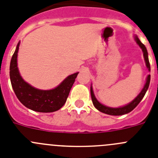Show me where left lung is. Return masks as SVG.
<instances>
[{"mask_svg":"<svg viewBox=\"0 0 158 158\" xmlns=\"http://www.w3.org/2000/svg\"><path fill=\"white\" fill-rule=\"evenodd\" d=\"M135 40H136L137 44L139 45V47L141 48L142 50H143V56H144V59H145L146 64H147V68H148L149 71H150V63H149V59H148V53H147V50L146 48L145 45L143 44L139 40V39L137 37H135ZM150 75H148L147 78V82H146V85L144 86V88L143 89L142 92H140L139 95L135 98L134 100L131 102H130L128 105L124 106L123 107L120 108H111L108 107V106H106L102 105L100 102H98L96 99H95V95H94L93 91H92V87H91V96H92V100L93 102V105L95 106V107L98 110H99L100 112L104 113V114H109V115H114V116H119V115H123V114H128V113L131 112V110L135 109L136 107L138 104L141 102V100L143 99V98L145 95L146 92H147V89L149 88V85H150Z\"/></svg>","mask_w":158,"mask_h":158,"instance_id":"left-lung-1","label":"left lung"}]
</instances>
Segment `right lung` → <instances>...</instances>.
I'll return each mask as SVG.
<instances>
[{"mask_svg":"<svg viewBox=\"0 0 158 158\" xmlns=\"http://www.w3.org/2000/svg\"><path fill=\"white\" fill-rule=\"evenodd\" d=\"M16 50L13 54L10 63V79L12 89L19 100L26 107L41 113H51L58 110L66 102L75 78L78 73L69 75L57 88L52 90H39L23 80L17 67Z\"/></svg>","mask_w":158,"mask_h":158,"instance_id":"add662e5","label":"right lung"}]
</instances>
